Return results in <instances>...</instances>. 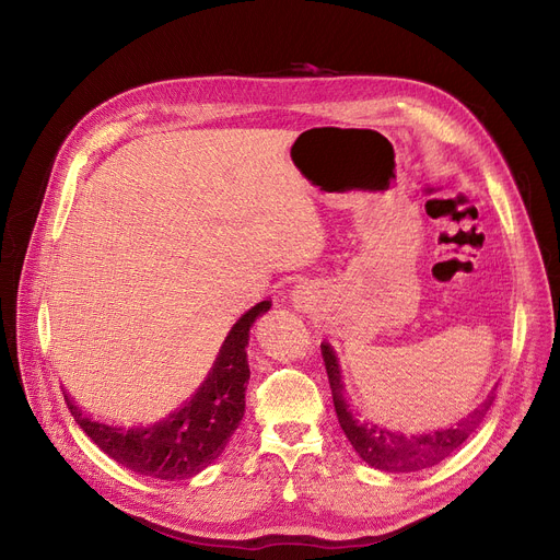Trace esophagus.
Segmentation results:
<instances>
[{"label": "esophagus", "mask_w": 560, "mask_h": 560, "mask_svg": "<svg viewBox=\"0 0 560 560\" xmlns=\"http://www.w3.org/2000/svg\"><path fill=\"white\" fill-rule=\"evenodd\" d=\"M292 302H294V304H300V306H302V304L306 302V296H304V292H296V294L292 296Z\"/></svg>", "instance_id": "34e87169"}]
</instances>
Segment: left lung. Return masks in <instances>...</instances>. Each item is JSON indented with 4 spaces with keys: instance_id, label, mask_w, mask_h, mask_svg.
<instances>
[{
    "instance_id": "1",
    "label": "left lung",
    "mask_w": 560,
    "mask_h": 560,
    "mask_svg": "<svg viewBox=\"0 0 560 560\" xmlns=\"http://www.w3.org/2000/svg\"><path fill=\"white\" fill-rule=\"evenodd\" d=\"M322 358H324L328 383H330L335 415H338V421L347 439L351 441L362 462L387 472H417V470L441 464L479 428V423L483 421V417H487V412L495 400L493 394L487 396V400L477 405L468 417L443 430L423 432V434L387 430L385 425L364 419L355 412V409H351L347 400V389H345L338 358H335V351L330 349L328 342H322Z\"/></svg>"
}]
</instances>
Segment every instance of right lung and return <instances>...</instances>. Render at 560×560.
Listing matches in <instances>:
<instances>
[{"label":"right lung","instance_id":"right-lung-1","mask_svg":"<svg viewBox=\"0 0 560 560\" xmlns=\"http://www.w3.org/2000/svg\"><path fill=\"white\" fill-rule=\"evenodd\" d=\"M270 306L272 302L256 304L232 326L198 392L164 419L148 425H112L85 417L65 396L71 417L107 457L139 475L166 481L198 475L225 451L245 415V347L252 324Z\"/></svg>","mask_w":560,"mask_h":560}]
</instances>
